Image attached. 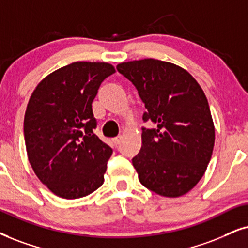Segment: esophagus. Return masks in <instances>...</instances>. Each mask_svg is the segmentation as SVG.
I'll list each match as a JSON object with an SVG mask.
<instances>
[{
	"label": "esophagus",
	"instance_id": "34e87169",
	"mask_svg": "<svg viewBox=\"0 0 248 248\" xmlns=\"http://www.w3.org/2000/svg\"><path fill=\"white\" fill-rule=\"evenodd\" d=\"M121 140H122V137H121V136L115 137V139H113V143H114V145H115V146L119 145V144L121 143Z\"/></svg>",
	"mask_w": 248,
	"mask_h": 248
}]
</instances>
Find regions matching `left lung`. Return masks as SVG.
Listing matches in <instances>:
<instances>
[{
	"label": "left lung",
	"mask_w": 248,
	"mask_h": 248,
	"mask_svg": "<svg viewBox=\"0 0 248 248\" xmlns=\"http://www.w3.org/2000/svg\"><path fill=\"white\" fill-rule=\"evenodd\" d=\"M139 92L146 112L142 149L133 166L144 186L164 197H180L205 174L212 158L215 129L202 87L177 65L158 59L121 62L117 66Z\"/></svg>",
	"instance_id": "obj_1"
}]
</instances>
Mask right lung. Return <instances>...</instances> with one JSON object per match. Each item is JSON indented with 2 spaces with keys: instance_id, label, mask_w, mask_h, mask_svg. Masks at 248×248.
Returning a JSON list of instances; mask_svg holds the SVG:
<instances>
[{
  "instance_id": "add662e5",
  "label": "right lung",
  "mask_w": 248,
  "mask_h": 248,
  "mask_svg": "<svg viewBox=\"0 0 248 248\" xmlns=\"http://www.w3.org/2000/svg\"><path fill=\"white\" fill-rule=\"evenodd\" d=\"M114 72L108 62H72L45 78L31 96L24 119L28 160L56 196L82 198L104 182L113 150L93 134L92 103Z\"/></svg>"
}]
</instances>
